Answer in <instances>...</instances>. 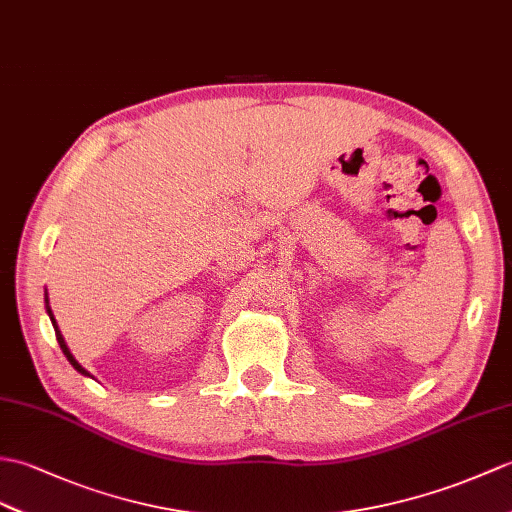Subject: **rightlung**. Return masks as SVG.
<instances>
[{
	"label": "right lung",
	"mask_w": 512,
	"mask_h": 512,
	"mask_svg": "<svg viewBox=\"0 0 512 512\" xmlns=\"http://www.w3.org/2000/svg\"><path fill=\"white\" fill-rule=\"evenodd\" d=\"M47 314H50V318H52V325H54V331H56V340H58V344H61V349H63V353L67 355V360L71 362V366L76 368V371H80L82 375H89L85 368H82L76 360H74V355L69 353V349H67V344H65V340H63V336H61V331H58V327H56V320H54V316H52V310H50V305H47Z\"/></svg>",
	"instance_id": "1"
}]
</instances>
